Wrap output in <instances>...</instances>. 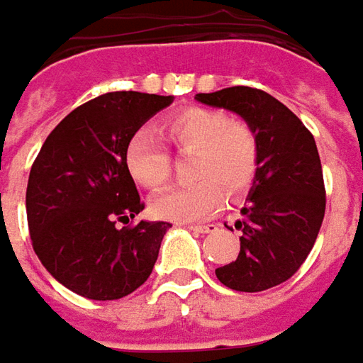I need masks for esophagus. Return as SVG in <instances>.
Listing matches in <instances>:
<instances>
[{"label":"esophagus","mask_w":363,"mask_h":363,"mask_svg":"<svg viewBox=\"0 0 363 363\" xmlns=\"http://www.w3.org/2000/svg\"><path fill=\"white\" fill-rule=\"evenodd\" d=\"M218 226L216 224H192L191 230H194V233H201V234H208V233H214Z\"/></svg>","instance_id":"esophagus-1"}]
</instances>
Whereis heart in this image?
Wrapping results in <instances>:
<instances>
[{
  "mask_svg": "<svg viewBox=\"0 0 363 363\" xmlns=\"http://www.w3.org/2000/svg\"><path fill=\"white\" fill-rule=\"evenodd\" d=\"M159 133L177 155H191L189 177L194 182L157 196L150 204L157 218L171 223L211 218L223 208L228 192L236 196L256 179L260 143L248 121L216 109L186 107L162 121ZM123 161L130 179L149 191H159L171 177V155L145 130L127 140Z\"/></svg>",
  "mask_w": 363,
  "mask_h": 363,
  "instance_id": "b5f03b06",
  "label": "heart"
}]
</instances>
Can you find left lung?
Segmentation results:
<instances>
[{
    "label": "left lung",
    "instance_id": "1",
    "mask_svg": "<svg viewBox=\"0 0 363 363\" xmlns=\"http://www.w3.org/2000/svg\"><path fill=\"white\" fill-rule=\"evenodd\" d=\"M196 101L238 113L258 135L260 162L244 204L240 252L216 268L238 292H262L286 282L304 264L326 213V189L312 133L278 99L260 89L228 87Z\"/></svg>",
    "mask_w": 363,
    "mask_h": 363
}]
</instances>
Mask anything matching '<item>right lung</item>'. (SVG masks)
I'll list each match as a JSON object with an SVG mask.
<instances>
[{"mask_svg": "<svg viewBox=\"0 0 363 363\" xmlns=\"http://www.w3.org/2000/svg\"><path fill=\"white\" fill-rule=\"evenodd\" d=\"M172 97L115 91L83 103L49 133L27 181L29 236L47 272L91 300L147 282L169 223L127 224L145 208L123 161L127 140Z\"/></svg>", "mask_w": 363, "mask_h": 363, "instance_id": "1", "label": "right lung"}]
</instances>
